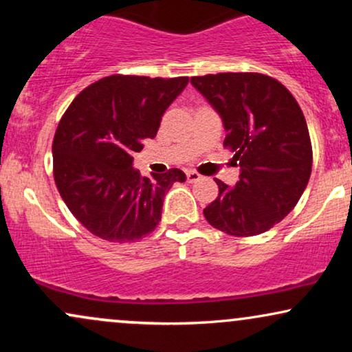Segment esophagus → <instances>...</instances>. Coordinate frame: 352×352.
I'll list each match as a JSON object with an SVG mask.
<instances>
[{
  "label": "esophagus",
  "mask_w": 352,
  "mask_h": 352,
  "mask_svg": "<svg viewBox=\"0 0 352 352\" xmlns=\"http://www.w3.org/2000/svg\"><path fill=\"white\" fill-rule=\"evenodd\" d=\"M185 175H187V180L188 182H197V180L201 179L200 173L195 172V170H187V172H185Z\"/></svg>",
  "instance_id": "esophagus-1"
}]
</instances>
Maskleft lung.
I'll use <instances>...</instances> for the list:
<instances>
[{
	"mask_svg": "<svg viewBox=\"0 0 352 352\" xmlns=\"http://www.w3.org/2000/svg\"><path fill=\"white\" fill-rule=\"evenodd\" d=\"M190 82L217 109L227 129L223 147L240 165V180H221L204 215L233 236L268 232L296 207L313 167V147L296 99L260 72L193 76Z\"/></svg>",
	"mask_w": 352,
	"mask_h": 352,
	"instance_id": "left-lung-1",
	"label": "left lung"
}]
</instances>
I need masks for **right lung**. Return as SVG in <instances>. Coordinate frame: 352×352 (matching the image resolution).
Wrapping results in <instances>:
<instances>
[{"instance_id":"1","label":"right lung","mask_w":352,"mask_h":352,"mask_svg":"<svg viewBox=\"0 0 352 352\" xmlns=\"http://www.w3.org/2000/svg\"><path fill=\"white\" fill-rule=\"evenodd\" d=\"M187 82L185 76H107L80 91L60 117L52 140L56 187L92 235L125 243L159 225L165 193L185 173L170 168L148 179L132 162Z\"/></svg>"}]
</instances>
